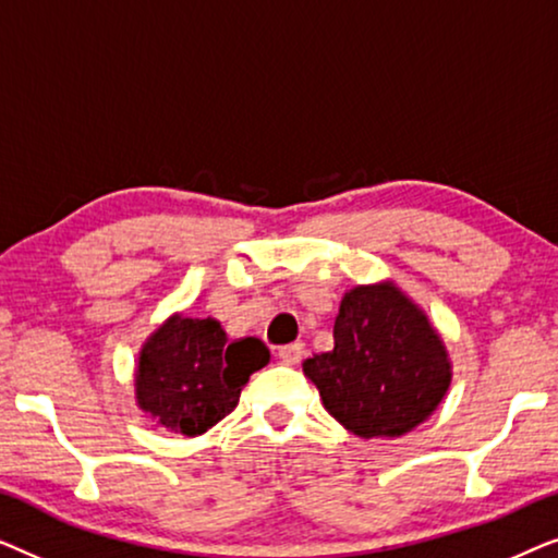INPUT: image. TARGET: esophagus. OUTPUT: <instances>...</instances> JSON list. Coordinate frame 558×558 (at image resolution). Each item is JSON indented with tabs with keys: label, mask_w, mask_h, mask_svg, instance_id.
Returning a JSON list of instances; mask_svg holds the SVG:
<instances>
[{
	"label": "esophagus",
	"mask_w": 558,
	"mask_h": 558,
	"mask_svg": "<svg viewBox=\"0 0 558 558\" xmlns=\"http://www.w3.org/2000/svg\"><path fill=\"white\" fill-rule=\"evenodd\" d=\"M302 357H304V345H302V342H292V345L279 348V361L281 363L296 365V363H302Z\"/></svg>",
	"instance_id": "obj_1"
}]
</instances>
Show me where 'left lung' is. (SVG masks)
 Segmentation results:
<instances>
[{
	"instance_id": "left-lung-1",
	"label": "left lung",
	"mask_w": 558,
	"mask_h": 558,
	"mask_svg": "<svg viewBox=\"0 0 558 558\" xmlns=\"http://www.w3.org/2000/svg\"><path fill=\"white\" fill-rule=\"evenodd\" d=\"M332 338L330 353L307 357L302 371L335 422L361 439L416 429L452 384L445 340L393 281L348 289Z\"/></svg>"
}]
</instances>
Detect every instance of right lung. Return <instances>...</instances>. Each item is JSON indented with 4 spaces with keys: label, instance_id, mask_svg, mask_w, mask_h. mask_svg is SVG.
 <instances>
[{
    "label": "right lung",
    "instance_id": "right-lung-1",
    "mask_svg": "<svg viewBox=\"0 0 558 558\" xmlns=\"http://www.w3.org/2000/svg\"><path fill=\"white\" fill-rule=\"evenodd\" d=\"M269 357L258 338L228 340L218 319L174 312L140 350L136 407L167 432L197 437L231 414L251 373Z\"/></svg>",
    "mask_w": 558,
    "mask_h": 558
}]
</instances>
